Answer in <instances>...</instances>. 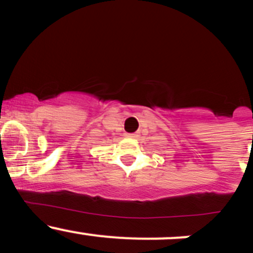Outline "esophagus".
<instances>
[{
	"mask_svg": "<svg viewBox=\"0 0 253 253\" xmlns=\"http://www.w3.org/2000/svg\"><path fill=\"white\" fill-rule=\"evenodd\" d=\"M127 137H129V138H134V137H136V134H134V133H131V134H127Z\"/></svg>",
	"mask_w": 253,
	"mask_h": 253,
	"instance_id": "obj_1",
	"label": "esophagus"
}]
</instances>
